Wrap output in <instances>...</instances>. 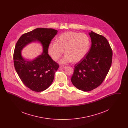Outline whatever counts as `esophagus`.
Here are the masks:
<instances>
[{
    "label": "esophagus",
    "instance_id": "esophagus-1",
    "mask_svg": "<svg viewBox=\"0 0 128 128\" xmlns=\"http://www.w3.org/2000/svg\"><path fill=\"white\" fill-rule=\"evenodd\" d=\"M66 66H60V69H64L66 68Z\"/></svg>",
    "mask_w": 128,
    "mask_h": 128
}]
</instances>
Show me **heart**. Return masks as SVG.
Instances as JSON below:
<instances>
[{"mask_svg":"<svg viewBox=\"0 0 128 128\" xmlns=\"http://www.w3.org/2000/svg\"><path fill=\"white\" fill-rule=\"evenodd\" d=\"M90 47L91 41L87 34L68 31L61 34L56 42L49 44L48 52L55 61L58 60L64 52L66 55L61 60L62 63L78 62L88 54Z\"/></svg>","mask_w":128,"mask_h":128,"instance_id":"obj_1","label":"heart"}]
</instances>
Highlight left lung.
<instances>
[{
  "label": "left lung",
  "instance_id": "8db88e82",
  "mask_svg": "<svg viewBox=\"0 0 128 128\" xmlns=\"http://www.w3.org/2000/svg\"><path fill=\"white\" fill-rule=\"evenodd\" d=\"M92 46L88 54L74 66L71 81L74 86L84 92L101 85L110 70L112 50L107 39L92 31Z\"/></svg>",
  "mask_w": 128,
  "mask_h": 128
}]
</instances>
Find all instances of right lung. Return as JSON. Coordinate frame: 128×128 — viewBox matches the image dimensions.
<instances>
[{"instance_id": "1", "label": "right lung", "mask_w": 128, "mask_h": 128, "mask_svg": "<svg viewBox=\"0 0 128 128\" xmlns=\"http://www.w3.org/2000/svg\"><path fill=\"white\" fill-rule=\"evenodd\" d=\"M58 30L52 28H38L23 34L16 44L14 54V65L18 76L26 87L33 91L46 90L52 84L59 65L48 54V46ZM42 44L43 53L32 61H27L21 56L24 46L32 41Z\"/></svg>"}]
</instances>
